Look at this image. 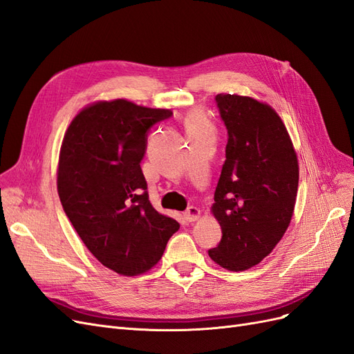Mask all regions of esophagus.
Wrapping results in <instances>:
<instances>
[{
	"label": "esophagus",
	"instance_id": "obj_1",
	"mask_svg": "<svg viewBox=\"0 0 354 354\" xmlns=\"http://www.w3.org/2000/svg\"><path fill=\"white\" fill-rule=\"evenodd\" d=\"M201 217V209L198 207H189L185 212V218L187 221H196Z\"/></svg>",
	"mask_w": 354,
	"mask_h": 354
}]
</instances>
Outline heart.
Segmentation results:
<instances>
[{"mask_svg": "<svg viewBox=\"0 0 354 354\" xmlns=\"http://www.w3.org/2000/svg\"><path fill=\"white\" fill-rule=\"evenodd\" d=\"M203 127H208L205 118L202 116V113L199 112H190L187 120H186V128L187 131L189 130H198V128H203Z\"/></svg>", "mask_w": 354, "mask_h": 354, "instance_id": "b5f03b06", "label": "heart"}]
</instances>
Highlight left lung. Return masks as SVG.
Listing matches in <instances>:
<instances>
[{
    "label": "left lung",
    "instance_id": "8db88e82",
    "mask_svg": "<svg viewBox=\"0 0 354 354\" xmlns=\"http://www.w3.org/2000/svg\"><path fill=\"white\" fill-rule=\"evenodd\" d=\"M216 102L229 138L211 207L223 236L208 254L223 269L243 272L274 250L291 223L298 159L283 121L270 104L223 93Z\"/></svg>",
    "mask_w": 354,
    "mask_h": 354
}]
</instances>
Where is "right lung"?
I'll return each mask as SVG.
<instances>
[{
	"label": "right lung",
	"mask_w": 354,
	"mask_h": 354,
	"mask_svg": "<svg viewBox=\"0 0 354 354\" xmlns=\"http://www.w3.org/2000/svg\"><path fill=\"white\" fill-rule=\"evenodd\" d=\"M171 115L125 99L99 100L75 115L63 137V209L88 251L118 274L151 270L180 227L152 207L140 167L147 130Z\"/></svg>",
	"instance_id": "1"
}]
</instances>
